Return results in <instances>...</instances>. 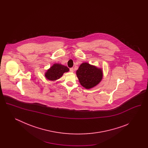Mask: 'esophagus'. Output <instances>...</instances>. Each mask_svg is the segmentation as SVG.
I'll return each instance as SVG.
<instances>
[{"mask_svg": "<svg viewBox=\"0 0 148 148\" xmlns=\"http://www.w3.org/2000/svg\"><path fill=\"white\" fill-rule=\"evenodd\" d=\"M70 71H71V73L74 71V69H73V68H71V69H70Z\"/></svg>", "mask_w": 148, "mask_h": 148, "instance_id": "34e87169", "label": "esophagus"}]
</instances>
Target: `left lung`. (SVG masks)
I'll return each instance as SVG.
<instances>
[{"mask_svg": "<svg viewBox=\"0 0 148 148\" xmlns=\"http://www.w3.org/2000/svg\"><path fill=\"white\" fill-rule=\"evenodd\" d=\"M76 74L80 84L86 89L95 86L103 78L102 69L88 63L82 64Z\"/></svg>", "mask_w": 148, "mask_h": 148, "instance_id": "left-lung-1", "label": "left lung"}]
</instances>
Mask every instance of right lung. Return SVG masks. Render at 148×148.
I'll list each match as a JSON object with an SVG mask.
<instances>
[{
  "label": "right lung",
  "mask_w": 148,
  "mask_h": 148,
  "mask_svg": "<svg viewBox=\"0 0 148 148\" xmlns=\"http://www.w3.org/2000/svg\"><path fill=\"white\" fill-rule=\"evenodd\" d=\"M69 69L63 65L60 64H54L47 71L45 76L48 80L54 81L62 77L64 73L68 72Z\"/></svg>",
  "instance_id": "add662e5"
}]
</instances>
